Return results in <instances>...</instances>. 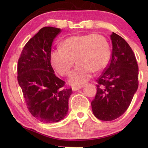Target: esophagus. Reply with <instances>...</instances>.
<instances>
[{"mask_svg": "<svg viewBox=\"0 0 148 148\" xmlns=\"http://www.w3.org/2000/svg\"><path fill=\"white\" fill-rule=\"evenodd\" d=\"M82 87H83V86H81V85H80V86L79 85V86H72V90H73V91H76V90L81 89Z\"/></svg>", "mask_w": 148, "mask_h": 148, "instance_id": "obj_1", "label": "esophagus"}]
</instances>
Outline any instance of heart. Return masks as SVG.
Segmentation results:
<instances>
[{
  "label": "heart",
  "instance_id": "obj_1",
  "mask_svg": "<svg viewBox=\"0 0 148 148\" xmlns=\"http://www.w3.org/2000/svg\"><path fill=\"white\" fill-rule=\"evenodd\" d=\"M110 56L108 39L100 34H88L66 38L61 48L52 50L50 58L53 68L62 76L69 74L75 59L77 65L71 72L69 82L79 84L89 80L93 71L99 72L105 68Z\"/></svg>",
  "mask_w": 148,
  "mask_h": 148
}]
</instances>
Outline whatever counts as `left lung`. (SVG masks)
<instances>
[{
	"instance_id": "left-lung-1",
	"label": "left lung",
	"mask_w": 148,
	"mask_h": 148,
	"mask_svg": "<svg viewBox=\"0 0 148 148\" xmlns=\"http://www.w3.org/2000/svg\"><path fill=\"white\" fill-rule=\"evenodd\" d=\"M111 39V57L97 80V93L91 103L93 114L102 121L123 114L139 85V67L132 49L118 34L112 32Z\"/></svg>"
}]
</instances>
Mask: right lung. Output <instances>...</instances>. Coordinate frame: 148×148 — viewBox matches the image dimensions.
Here are the masks:
<instances>
[{
	"instance_id": "add662e5",
	"label": "right lung",
	"mask_w": 148,
	"mask_h": 148,
	"mask_svg": "<svg viewBox=\"0 0 148 148\" xmlns=\"http://www.w3.org/2000/svg\"><path fill=\"white\" fill-rule=\"evenodd\" d=\"M62 30L42 28L23 47L18 61V82L30 114L45 123H55L67 114L72 90L56 77L51 65L52 43Z\"/></svg>"
}]
</instances>
